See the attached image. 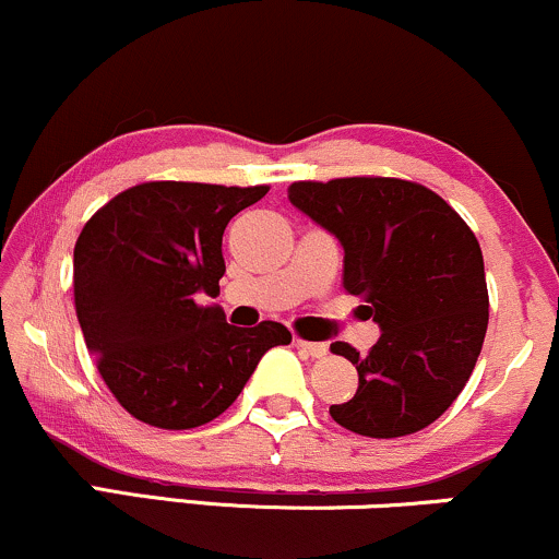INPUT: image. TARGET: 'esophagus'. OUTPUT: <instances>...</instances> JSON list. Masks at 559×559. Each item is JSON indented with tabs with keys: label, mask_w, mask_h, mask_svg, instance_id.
<instances>
[{
	"label": "esophagus",
	"mask_w": 559,
	"mask_h": 559,
	"mask_svg": "<svg viewBox=\"0 0 559 559\" xmlns=\"http://www.w3.org/2000/svg\"><path fill=\"white\" fill-rule=\"evenodd\" d=\"M295 347H298V350H304L306 356H311V358H324L326 353H330V347H326L324 343H306V340H298V337H295Z\"/></svg>",
	"instance_id": "34e87169"
}]
</instances>
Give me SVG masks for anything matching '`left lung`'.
Wrapping results in <instances>:
<instances>
[{
    "instance_id": "left-lung-1",
    "label": "left lung",
    "mask_w": 559,
    "mask_h": 559,
    "mask_svg": "<svg viewBox=\"0 0 559 559\" xmlns=\"http://www.w3.org/2000/svg\"><path fill=\"white\" fill-rule=\"evenodd\" d=\"M290 203L340 240L343 287L379 324L366 356L334 343L358 390L332 418L364 437L421 431L463 392L489 324L476 235L435 190L395 177L293 182Z\"/></svg>"
}]
</instances>
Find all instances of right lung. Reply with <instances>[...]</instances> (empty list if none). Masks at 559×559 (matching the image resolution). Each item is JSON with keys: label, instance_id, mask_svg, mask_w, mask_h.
I'll return each instance as SVG.
<instances>
[{"label": "right lung", "instance_id": "1", "mask_svg": "<svg viewBox=\"0 0 559 559\" xmlns=\"http://www.w3.org/2000/svg\"><path fill=\"white\" fill-rule=\"evenodd\" d=\"M266 186L143 182L85 222L72 253L85 347L111 395L138 421L195 429L240 395L269 347L290 345L277 321L227 324L216 298L222 235Z\"/></svg>", "mask_w": 559, "mask_h": 559}]
</instances>
